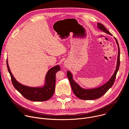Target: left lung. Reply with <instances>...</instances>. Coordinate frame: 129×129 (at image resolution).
<instances>
[{
  "label": "left lung",
  "mask_w": 129,
  "mask_h": 129,
  "mask_svg": "<svg viewBox=\"0 0 129 129\" xmlns=\"http://www.w3.org/2000/svg\"><path fill=\"white\" fill-rule=\"evenodd\" d=\"M97 28L101 31H103L104 32L110 35H112L109 32V31L105 27V26L101 23H97ZM115 39L116 44L118 47V57L116 70L114 72V74L111 77V78L104 84L101 85V87L94 88V89H84L81 87L80 85L75 82L73 78V75L71 73L70 71H67V76L70 81L71 88H72V91L74 94L79 98L82 100H94L98 99L104 95L110 88L112 87L114 81H115L116 76L117 73L118 71L119 65H120V50L119 47L118 45V43L116 39L114 37Z\"/></svg>",
  "instance_id": "left-lung-1"
}]
</instances>
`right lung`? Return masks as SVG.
I'll list each match as a JSON object with an SVG mask.
<instances>
[{
    "instance_id": "add662e5",
    "label": "right lung",
    "mask_w": 129,
    "mask_h": 129,
    "mask_svg": "<svg viewBox=\"0 0 129 129\" xmlns=\"http://www.w3.org/2000/svg\"><path fill=\"white\" fill-rule=\"evenodd\" d=\"M7 64L14 88L26 99L33 102H44L52 97L55 89L56 73L60 70L59 65L52 67L48 71L44 85L40 87H32L23 85L16 80L11 72L8 59Z\"/></svg>"
}]
</instances>
